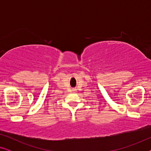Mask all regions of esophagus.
Returning <instances> with one entry per match:
<instances>
[{"instance_id": "1", "label": "esophagus", "mask_w": 151, "mask_h": 151, "mask_svg": "<svg viewBox=\"0 0 151 151\" xmlns=\"http://www.w3.org/2000/svg\"><path fill=\"white\" fill-rule=\"evenodd\" d=\"M72 91H73V92H75V91H76V89H74V88H73V90H72Z\"/></svg>"}]
</instances>
